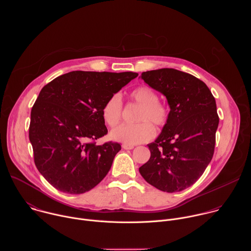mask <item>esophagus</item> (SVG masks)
Masks as SVG:
<instances>
[{"label":"esophagus","instance_id":"esophagus-1","mask_svg":"<svg viewBox=\"0 0 251 251\" xmlns=\"http://www.w3.org/2000/svg\"><path fill=\"white\" fill-rule=\"evenodd\" d=\"M122 148H123V149H125V150H132V149H134V146H133V145L123 144V145H122Z\"/></svg>","mask_w":251,"mask_h":251}]
</instances>
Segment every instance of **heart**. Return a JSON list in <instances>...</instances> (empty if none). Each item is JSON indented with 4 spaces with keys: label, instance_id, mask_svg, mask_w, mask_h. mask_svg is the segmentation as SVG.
Returning a JSON list of instances; mask_svg holds the SVG:
<instances>
[{
    "label": "heart",
    "instance_id": "b5f03b06",
    "mask_svg": "<svg viewBox=\"0 0 251 251\" xmlns=\"http://www.w3.org/2000/svg\"><path fill=\"white\" fill-rule=\"evenodd\" d=\"M131 99L140 105L135 124L124 123L111 131V138L127 145H137L154 138L156 131L152 123L163 128L169 120V110L159 101L158 93L147 85H140L130 93ZM123 102L119 93L112 94L104 103L101 114L103 121L110 127L119 123L122 117Z\"/></svg>",
    "mask_w": 251,
    "mask_h": 251
}]
</instances>
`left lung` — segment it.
<instances>
[{"instance_id": "obj_1", "label": "left lung", "mask_w": 251, "mask_h": 251, "mask_svg": "<svg viewBox=\"0 0 251 251\" xmlns=\"http://www.w3.org/2000/svg\"><path fill=\"white\" fill-rule=\"evenodd\" d=\"M141 78L167 97L171 110L139 172L160 191L181 192L199 180L212 159L220 121L216 99L203 81L177 69L146 71Z\"/></svg>"}]
</instances>
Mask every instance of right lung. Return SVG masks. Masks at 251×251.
Returning a JSON list of instances; mask_svg holds the SVG:
<instances>
[{
  "label": "right lung",
  "mask_w": 251,
  "mask_h": 251,
  "mask_svg": "<svg viewBox=\"0 0 251 251\" xmlns=\"http://www.w3.org/2000/svg\"><path fill=\"white\" fill-rule=\"evenodd\" d=\"M137 76L76 70L43 87L31 108L28 137L35 166L56 190L83 194L109 172L121 146L112 141L96 145L108 132L102 107Z\"/></svg>",
  "instance_id": "1"
}]
</instances>
